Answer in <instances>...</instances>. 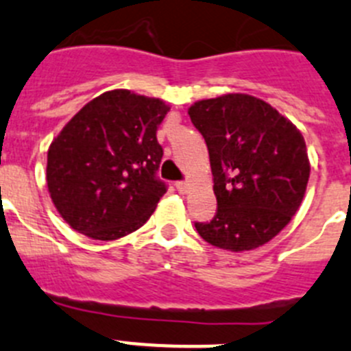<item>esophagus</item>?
<instances>
[{
	"label": "esophagus",
	"instance_id": "obj_1",
	"mask_svg": "<svg viewBox=\"0 0 351 351\" xmlns=\"http://www.w3.org/2000/svg\"><path fill=\"white\" fill-rule=\"evenodd\" d=\"M175 187L180 194H185V192L189 191V182H185V180H180V182L175 183Z\"/></svg>",
	"mask_w": 351,
	"mask_h": 351
}]
</instances>
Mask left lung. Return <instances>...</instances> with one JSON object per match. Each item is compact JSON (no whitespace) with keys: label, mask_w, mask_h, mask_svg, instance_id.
<instances>
[{"label":"left lung","mask_w":351,"mask_h":351,"mask_svg":"<svg viewBox=\"0 0 351 351\" xmlns=\"http://www.w3.org/2000/svg\"><path fill=\"white\" fill-rule=\"evenodd\" d=\"M210 154L217 213L194 222L204 241L223 250L258 248L290 222L309 178L299 129L266 101L226 94L189 108Z\"/></svg>","instance_id":"8db88e82"}]
</instances>
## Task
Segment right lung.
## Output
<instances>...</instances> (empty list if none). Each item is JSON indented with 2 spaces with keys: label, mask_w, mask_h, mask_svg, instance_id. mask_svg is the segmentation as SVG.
Wrapping results in <instances>:
<instances>
[{
  "label": "right lung",
  "mask_w": 351,
  "mask_h": 351,
  "mask_svg": "<svg viewBox=\"0 0 351 351\" xmlns=\"http://www.w3.org/2000/svg\"><path fill=\"white\" fill-rule=\"evenodd\" d=\"M160 99L119 89L84 106L52 141L47 185L62 219L82 234L110 241L140 229L168 185L157 176L162 147Z\"/></svg>",
  "instance_id": "right-lung-1"
}]
</instances>
